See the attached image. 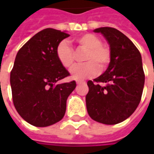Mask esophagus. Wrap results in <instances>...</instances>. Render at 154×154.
<instances>
[{
    "mask_svg": "<svg viewBox=\"0 0 154 154\" xmlns=\"http://www.w3.org/2000/svg\"><path fill=\"white\" fill-rule=\"evenodd\" d=\"M85 82L84 81H77V84L78 85V84H81V83H84Z\"/></svg>",
    "mask_w": 154,
    "mask_h": 154,
    "instance_id": "esophagus-1",
    "label": "esophagus"
}]
</instances>
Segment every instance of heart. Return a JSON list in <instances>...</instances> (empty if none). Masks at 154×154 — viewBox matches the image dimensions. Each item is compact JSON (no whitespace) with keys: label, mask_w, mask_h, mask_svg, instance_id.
I'll use <instances>...</instances> for the list:
<instances>
[{"label":"heart","mask_w":154,"mask_h":154,"mask_svg":"<svg viewBox=\"0 0 154 154\" xmlns=\"http://www.w3.org/2000/svg\"><path fill=\"white\" fill-rule=\"evenodd\" d=\"M79 47L86 50L83 56L84 63L77 64L71 69V76L75 80H83L92 77L100 72L106 70L111 60V52L102 44L97 35L87 33L75 38ZM56 56L58 62L65 68L69 69L73 65L74 51L67 41H61L56 48Z\"/></svg>","instance_id":"b5f03b06"}]
</instances>
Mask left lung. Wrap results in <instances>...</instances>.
Returning a JSON list of instances; mask_svg holds the SVG:
<instances>
[{
  "label": "left lung",
  "instance_id": "8db88e82",
  "mask_svg": "<svg viewBox=\"0 0 154 154\" xmlns=\"http://www.w3.org/2000/svg\"><path fill=\"white\" fill-rule=\"evenodd\" d=\"M94 32L101 33L108 41L111 60L102 75L87 82V112L97 122L116 125L129 118L141 100L145 79L141 54L116 29L102 27Z\"/></svg>",
  "mask_w": 154,
  "mask_h": 154
}]
</instances>
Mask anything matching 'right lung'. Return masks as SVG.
<instances>
[{"label": "right lung", "mask_w": 154, "mask_h": 154, "mask_svg": "<svg viewBox=\"0 0 154 154\" xmlns=\"http://www.w3.org/2000/svg\"><path fill=\"white\" fill-rule=\"evenodd\" d=\"M69 35L45 29L27 41L18 51L11 72L12 100L19 115L36 127L60 121L67 99L76 82L57 83L70 74L58 62L57 44Z\"/></svg>", "instance_id": "right-lung-1"}]
</instances>
